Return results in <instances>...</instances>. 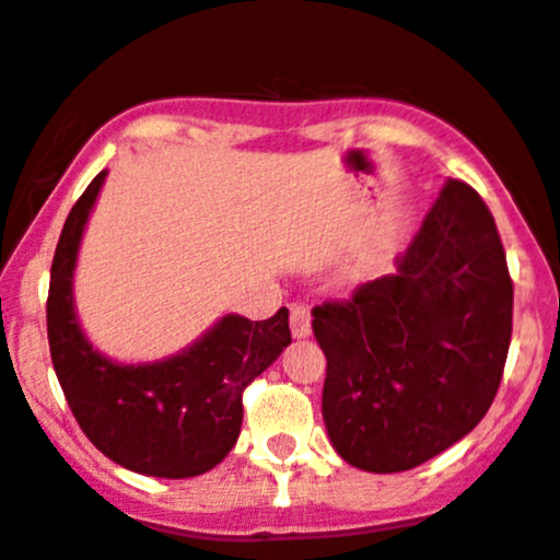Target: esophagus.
<instances>
[{"instance_id":"1","label":"esophagus","mask_w":560,"mask_h":560,"mask_svg":"<svg viewBox=\"0 0 560 560\" xmlns=\"http://www.w3.org/2000/svg\"><path fill=\"white\" fill-rule=\"evenodd\" d=\"M290 328H292V337L295 339H306L312 334V315H310V306L304 304H295L290 310Z\"/></svg>"}]
</instances>
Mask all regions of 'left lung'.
I'll return each instance as SVG.
<instances>
[{
    "label": "left lung",
    "instance_id": "left-lung-1",
    "mask_svg": "<svg viewBox=\"0 0 560 560\" xmlns=\"http://www.w3.org/2000/svg\"><path fill=\"white\" fill-rule=\"evenodd\" d=\"M511 284L492 212L451 179L395 273L323 304V422L364 472H404L467 436L492 406L511 342Z\"/></svg>",
    "mask_w": 560,
    "mask_h": 560
}]
</instances>
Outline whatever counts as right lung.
<instances>
[{"label": "right lung", "instance_id": "obj_1", "mask_svg": "<svg viewBox=\"0 0 560 560\" xmlns=\"http://www.w3.org/2000/svg\"><path fill=\"white\" fill-rule=\"evenodd\" d=\"M107 171L68 212L51 262L46 331L68 406L93 445L151 478H192L226 458L243 425V389L281 357L290 312L270 320L218 317L196 342L154 362L124 364L88 339L74 304V273L85 226Z\"/></svg>", "mask_w": 560, "mask_h": 560}]
</instances>
